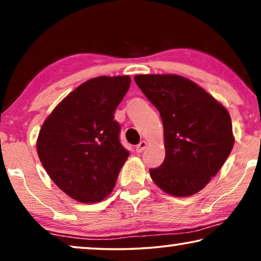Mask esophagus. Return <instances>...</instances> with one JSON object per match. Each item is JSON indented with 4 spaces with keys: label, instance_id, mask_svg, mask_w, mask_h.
<instances>
[{
    "label": "esophagus",
    "instance_id": "1",
    "mask_svg": "<svg viewBox=\"0 0 261 261\" xmlns=\"http://www.w3.org/2000/svg\"><path fill=\"white\" fill-rule=\"evenodd\" d=\"M146 147H147V141L142 140V141H140V144H139V145L137 146V148H135V151H137L138 153H141Z\"/></svg>",
    "mask_w": 261,
    "mask_h": 261
}]
</instances>
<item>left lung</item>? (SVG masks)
<instances>
[{"label":"left lung","mask_w":261,"mask_h":261,"mask_svg":"<svg viewBox=\"0 0 261 261\" xmlns=\"http://www.w3.org/2000/svg\"><path fill=\"white\" fill-rule=\"evenodd\" d=\"M135 83L160 112L165 159L152 180L176 197L197 194L230 154L234 134L222 103L178 74H137Z\"/></svg>","instance_id":"left-lung-1"}]
</instances>
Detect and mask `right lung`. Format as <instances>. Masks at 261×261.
Returning <instances> with one entry per match:
<instances>
[{
  "instance_id": "right-lung-1",
  "label": "right lung",
  "mask_w": 261,
  "mask_h": 261,
  "mask_svg": "<svg viewBox=\"0 0 261 261\" xmlns=\"http://www.w3.org/2000/svg\"><path fill=\"white\" fill-rule=\"evenodd\" d=\"M129 76L91 78L71 91L46 117L37 139L49 178L74 201L101 202L115 187L129 153L119 140L114 113Z\"/></svg>"
}]
</instances>
